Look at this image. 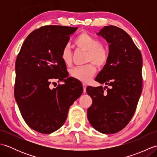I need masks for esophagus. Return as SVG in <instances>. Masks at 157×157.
<instances>
[{
  "instance_id": "34e87169",
  "label": "esophagus",
  "mask_w": 157,
  "mask_h": 157,
  "mask_svg": "<svg viewBox=\"0 0 157 157\" xmlns=\"http://www.w3.org/2000/svg\"><path fill=\"white\" fill-rule=\"evenodd\" d=\"M86 87H87V86H86V84L84 83V84H83V88H84V92H86Z\"/></svg>"
}]
</instances>
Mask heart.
<instances>
[{"instance_id": "heart-1", "label": "heart", "mask_w": 157, "mask_h": 157, "mask_svg": "<svg viewBox=\"0 0 157 157\" xmlns=\"http://www.w3.org/2000/svg\"><path fill=\"white\" fill-rule=\"evenodd\" d=\"M74 43L78 48L88 52L87 62L94 63L98 67H103L106 64L109 58V49L105 44L101 43L98 38L87 33H82L75 38ZM61 59L65 65L69 66L71 64V52L67 46L62 50ZM96 72L95 65L90 63L84 67L73 69L71 75L79 81L87 83L94 77Z\"/></svg>"}]
</instances>
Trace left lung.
Returning <instances> with one entry per match:
<instances>
[{
	"mask_svg": "<svg viewBox=\"0 0 157 157\" xmlns=\"http://www.w3.org/2000/svg\"><path fill=\"white\" fill-rule=\"evenodd\" d=\"M97 34L109 43V58L95 80L111 88L106 92L101 86L86 88L92 99L87 116L99 132L115 134L128 124L137 107L142 89V58L132 38L122 29L105 26Z\"/></svg>",
	"mask_w": 157,
	"mask_h": 157,
	"instance_id": "obj_1",
	"label": "left lung"
}]
</instances>
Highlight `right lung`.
<instances>
[{"label": "right lung", "instance_id": "obj_1", "mask_svg": "<svg viewBox=\"0 0 157 157\" xmlns=\"http://www.w3.org/2000/svg\"><path fill=\"white\" fill-rule=\"evenodd\" d=\"M78 28L46 25L30 33L15 63V98L29 127L51 134L64 124L69 109L83 92L79 81L69 77L61 59L69 36ZM65 82L51 89V80Z\"/></svg>", "mask_w": 157, "mask_h": 157}]
</instances>
